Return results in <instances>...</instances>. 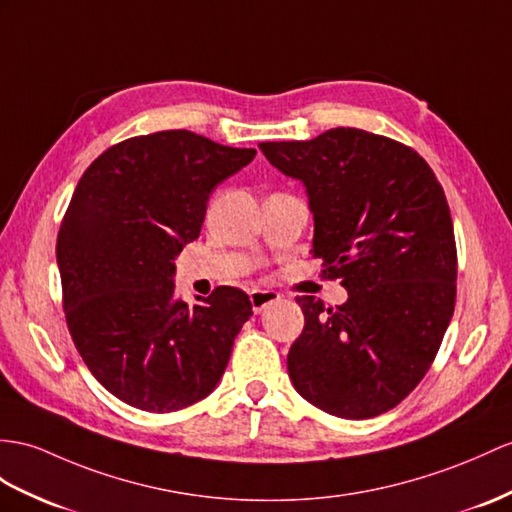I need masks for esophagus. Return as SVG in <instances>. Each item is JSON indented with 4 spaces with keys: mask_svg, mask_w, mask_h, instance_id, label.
I'll list each match as a JSON object with an SVG mask.
<instances>
[{
    "mask_svg": "<svg viewBox=\"0 0 512 512\" xmlns=\"http://www.w3.org/2000/svg\"><path fill=\"white\" fill-rule=\"evenodd\" d=\"M278 299H280V293L269 291V289H252V291H249V302H252L254 313H260V310H265L267 306L276 304Z\"/></svg>",
    "mask_w": 512,
    "mask_h": 512,
    "instance_id": "obj_1",
    "label": "esophagus"
}]
</instances>
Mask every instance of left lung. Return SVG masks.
I'll return each mask as SVG.
<instances>
[{"label": "left lung", "instance_id": "8db88e82", "mask_svg": "<svg viewBox=\"0 0 512 512\" xmlns=\"http://www.w3.org/2000/svg\"><path fill=\"white\" fill-rule=\"evenodd\" d=\"M304 182L313 256L347 302L297 297L304 330L286 367L295 391L343 419L395 408L426 376L456 304V241L434 171L413 147L358 128L260 143Z\"/></svg>", "mask_w": 512, "mask_h": 512}]
</instances>
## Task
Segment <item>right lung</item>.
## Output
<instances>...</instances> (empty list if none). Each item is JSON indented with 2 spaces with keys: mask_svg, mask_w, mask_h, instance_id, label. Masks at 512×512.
Instances as JSON below:
<instances>
[{
  "mask_svg": "<svg viewBox=\"0 0 512 512\" xmlns=\"http://www.w3.org/2000/svg\"><path fill=\"white\" fill-rule=\"evenodd\" d=\"M254 156L165 130L108 147L80 178L56 243L62 308L86 367L121 402L173 413L226 371L252 302L217 286L191 308L173 258L199 236L215 186Z\"/></svg>",
  "mask_w": 512,
  "mask_h": 512,
  "instance_id": "1",
  "label": "right lung"
}]
</instances>
